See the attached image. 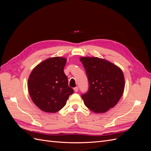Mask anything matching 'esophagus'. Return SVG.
Here are the masks:
<instances>
[{
    "label": "esophagus",
    "mask_w": 151,
    "mask_h": 151,
    "mask_svg": "<svg viewBox=\"0 0 151 151\" xmlns=\"http://www.w3.org/2000/svg\"><path fill=\"white\" fill-rule=\"evenodd\" d=\"M78 88H77V87H76V88H74V92L75 93H77V92H78Z\"/></svg>",
    "instance_id": "34e87169"
}]
</instances>
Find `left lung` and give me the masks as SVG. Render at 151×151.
Returning <instances> with one entry per match:
<instances>
[{
	"instance_id": "obj_1",
	"label": "left lung",
	"mask_w": 151,
	"mask_h": 151,
	"mask_svg": "<svg viewBox=\"0 0 151 151\" xmlns=\"http://www.w3.org/2000/svg\"><path fill=\"white\" fill-rule=\"evenodd\" d=\"M88 78L89 90L82 95L86 106L95 113H103L113 108L122 98L125 78L120 67L105 59L82 57Z\"/></svg>"
}]
</instances>
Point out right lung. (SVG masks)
I'll list each match as a JSON object with an SVG mask.
<instances>
[{
  "label": "right lung",
  "instance_id": "right-lung-1",
  "mask_svg": "<svg viewBox=\"0 0 151 151\" xmlns=\"http://www.w3.org/2000/svg\"><path fill=\"white\" fill-rule=\"evenodd\" d=\"M66 62L67 59L63 57L47 58L36 65L29 75L30 97L43 111L56 113L60 110L74 93L63 72Z\"/></svg>",
  "mask_w": 151,
  "mask_h": 151
}]
</instances>
